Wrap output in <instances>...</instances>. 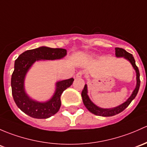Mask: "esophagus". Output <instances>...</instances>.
<instances>
[{
    "label": "esophagus",
    "mask_w": 147,
    "mask_h": 147,
    "mask_svg": "<svg viewBox=\"0 0 147 147\" xmlns=\"http://www.w3.org/2000/svg\"><path fill=\"white\" fill-rule=\"evenodd\" d=\"M83 75H84V72H83L82 71H80V72H78V73H77L76 78H82Z\"/></svg>",
    "instance_id": "esophagus-1"
}]
</instances>
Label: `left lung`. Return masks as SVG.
I'll return each instance as SVG.
<instances>
[{"instance_id": "8db88e82", "label": "left lung", "mask_w": 147, "mask_h": 147, "mask_svg": "<svg viewBox=\"0 0 147 147\" xmlns=\"http://www.w3.org/2000/svg\"><path fill=\"white\" fill-rule=\"evenodd\" d=\"M115 56L117 58H121L123 57L124 58L129 61V63L132 64L133 68L135 69L136 75H137V84H136V87L135 90L132 92V94H131L130 96L128 98L125 102L120 104V106H116L115 108H112V109H102V108L98 107L96 105L90 100L89 96L87 95V85L85 84L84 85V89L82 92V101L84 103V106L88 111H90L91 113L94 114V115H99V116L103 117H110L113 116V115H117V114L120 113L122 111H123L129 105V103L132 102V100L135 98L138 93L139 89H140V72H139V69L137 66L135 64V61L134 57L132 56V54H130L128 52H127L125 49H121V48H115Z\"/></svg>"}]
</instances>
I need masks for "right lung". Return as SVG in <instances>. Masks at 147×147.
Masks as SVG:
<instances>
[{
  "label": "right lung",
  "mask_w": 147,
  "mask_h": 147,
  "mask_svg": "<svg viewBox=\"0 0 147 147\" xmlns=\"http://www.w3.org/2000/svg\"><path fill=\"white\" fill-rule=\"evenodd\" d=\"M66 55L65 49L41 46L26 51L15 60V69L11 78L12 94L15 103L22 112L32 118L46 119L55 115L59 111L61 106V94L72 85L73 78L57 82L55 93L51 99L46 102L35 101L27 95L24 89V79L29 69L36 61L61 59Z\"/></svg>",
  "instance_id": "1"
}]
</instances>
